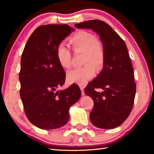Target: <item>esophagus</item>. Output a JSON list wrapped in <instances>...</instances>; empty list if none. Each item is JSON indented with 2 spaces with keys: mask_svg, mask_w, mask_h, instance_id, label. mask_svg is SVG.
<instances>
[{
  "mask_svg": "<svg viewBox=\"0 0 154 154\" xmlns=\"http://www.w3.org/2000/svg\"><path fill=\"white\" fill-rule=\"evenodd\" d=\"M80 89L81 91H82V96H84L85 95V92H84V87L83 86V85H80Z\"/></svg>",
  "mask_w": 154,
  "mask_h": 154,
  "instance_id": "obj_1",
  "label": "esophagus"
}]
</instances>
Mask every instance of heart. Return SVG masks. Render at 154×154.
<instances>
[{
    "label": "heart",
    "instance_id": "obj_1",
    "mask_svg": "<svg viewBox=\"0 0 154 154\" xmlns=\"http://www.w3.org/2000/svg\"><path fill=\"white\" fill-rule=\"evenodd\" d=\"M70 43L75 52L83 51V63L84 66L69 71L67 79L70 82L83 85L86 83L95 73L94 66L100 69L105 61L103 45L92 32L81 30L70 38ZM56 56L59 64L64 69H68L71 64V53L65 43H60L56 49Z\"/></svg>",
    "mask_w": 154,
    "mask_h": 154
}]
</instances>
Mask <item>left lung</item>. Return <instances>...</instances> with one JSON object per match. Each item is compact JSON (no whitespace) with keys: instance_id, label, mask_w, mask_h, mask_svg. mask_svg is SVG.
I'll return each instance as SVG.
<instances>
[{"instance_id":"8db88e82","label":"left lung","mask_w":154,"mask_h":154,"mask_svg":"<svg viewBox=\"0 0 154 154\" xmlns=\"http://www.w3.org/2000/svg\"><path fill=\"white\" fill-rule=\"evenodd\" d=\"M91 29L100 36L105 50L103 70L84 92L94 100L90 121L102 129H113L123 123L131 112L136 93L133 68L126 43L106 22L88 20L75 24ZM103 90L101 93L95 89Z\"/></svg>"}]
</instances>
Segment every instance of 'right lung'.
I'll list each match as a JSON object with an SVG mask.
<instances>
[{
  "label": "right lung",
  "mask_w": 154,
  "mask_h": 154,
  "mask_svg": "<svg viewBox=\"0 0 154 154\" xmlns=\"http://www.w3.org/2000/svg\"><path fill=\"white\" fill-rule=\"evenodd\" d=\"M74 28L66 24L38 27L28 38L21 58L20 91L24 111L31 123L44 130L64 126L69 109L81 97L77 84L57 90L65 82L64 71L59 64L56 49Z\"/></svg>",
  "instance_id": "obj_1"
}]
</instances>
